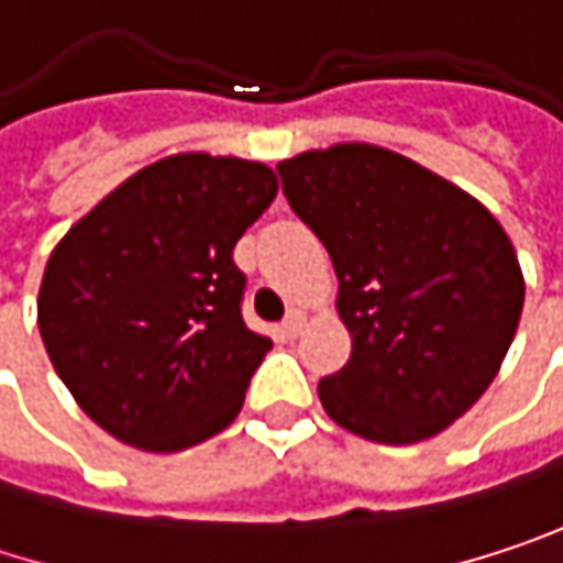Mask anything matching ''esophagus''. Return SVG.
I'll return each instance as SVG.
<instances>
[{
	"label": "esophagus",
	"mask_w": 563,
	"mask_h": 563,
	"mask_svg": "<svg viewBox=\"0 0 563 563\" xmlns=\"http://www.w3.org/2000/svg\"><path fill=\"white\" fill-rule=\"evenodd\" d=\"M302 325H306V316H302L299 309H289V312H286V319H283L280 329L286 339H296V335L302 332Z\"/></svg>",
	"instance_id": "1"
}]
</instances>
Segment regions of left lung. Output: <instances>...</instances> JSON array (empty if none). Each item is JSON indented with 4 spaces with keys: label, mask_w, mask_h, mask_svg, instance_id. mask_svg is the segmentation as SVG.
<instances>
[{
    "label": "left lung",
    "mask_w": 563,
    "mask_h": 563,
    "mask_svg": "<svg viewBox=\"0 0 563 563\" xmlns=\"http://www.w3.org/2000/svg\"><path fill=\"white\" fill-rule=\"evenodd\" d=\"M325 244L352 358L319 382L325 413L375 443H417L493 385L525 283L503 224L463 188L365 143L277 166Z\"/></svg>",
    "instance_id": "obj_1"
}]
</instances>
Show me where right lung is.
Returning a JSON list of instances; mask_svg holds the SVG:
<instances>
[{
    "instance_id": "right-lung-1",
    "label": "right lung",
    "mask_w": 563,
    "mask_h": 563,
    "mask_svg": "<svg viewBox=\"0 0 563 563\" xmlns=\"http://www.w3.org/2000/svg\"><path fill=\"white\" fill-rule=\"evenodd\" d=\"M277 175L205 153L153 163L55 247L38 292L48 358L117 440L175 453L224 430L271 352L244 322L234 244Z\"/></svg>"
}]
</instances>
